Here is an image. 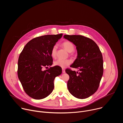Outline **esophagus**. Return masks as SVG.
Segmentation results:
<instances>
[{"label": "esophagus", "mask_w": 123, "mask_h": 123, "mask_svg": "<svg viewBox=\"0 0 123 123\" xmlns=\"http://www.w3.org/2000/svg\"><path fill=\"white\" fill-rule=\"evenodd\" d=\"M62 73H63V74L65 73V69H64V68H62Z\"/></svg>", "instance_id": "esophagus-1"}]
</instances>
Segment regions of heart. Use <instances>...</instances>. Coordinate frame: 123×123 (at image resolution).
Listing matches in <instances>:
<instances>
[{"label":"heart","instance_id":"1","mask_svg":"<svg viewBox=\"0 0 123 123\" xmlns=\"http://www.w3.org/2000/svg\"><path fill=\"white\" fill-rule=\"evenodd\" d=\"M63 46L64 48L68 52H72L74 51V44L69 41H66L63 43ZM56 50H57V45H55L52 47L51 50V55L52 57L55 58L56 55ZM71 62L68 59H58L54 62V65L63 68H66L68 65L71 64Z\"/></svg>","mask_w":123,"mask_h":123}]
</instances>
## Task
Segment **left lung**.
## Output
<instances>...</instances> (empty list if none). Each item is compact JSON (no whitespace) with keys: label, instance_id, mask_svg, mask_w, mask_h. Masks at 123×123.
<instances>
[{"label":"left lung","instance_id":"obj_1","mask_svg":"<svg viewBox=\"0 0 123 123\" xmlns=\"http://www.w3.org/2000/svg\"><path fill=\"white\" fill-rule=\"evenodd\" d=\"M64 38L76 46L77 58L70 67L80 71L66 69L69 76L67 83L68 90L77 98H88L98 90L103 74L101 52L96 43L89 38L80 35H64Z\"/></svg>","mask_w":123,"mask_h":123}]
</instances>
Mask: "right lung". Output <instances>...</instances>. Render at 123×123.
Instances as JSON below:
<instances>
[{
    "mask_svg": "<svg viewBox=\"0 0 123 123\" xmlns=\"http://www.w3.org/2000/svg\"><path fill=\"white\" fill-rule=\"evenodd\" d=\"M63 34L45 35L30 40L24 47L18 61L17 74L25 92L34 99L49 95L54 89L55 77L62 74L58 66L43 70L51 66V49Z\"/></svg>",
    "mask_w": 123,
    "mask_h": 123,
    "instance_id": "1",
    "label": "right lung"
}]
</instances>
